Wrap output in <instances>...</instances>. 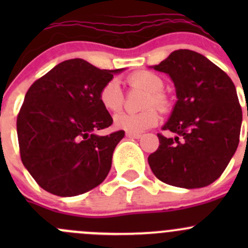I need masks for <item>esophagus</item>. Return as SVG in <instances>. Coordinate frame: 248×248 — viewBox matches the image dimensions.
<instances>
[{
	"instance_id": "1",
	"label": "esophagus",
	"mask_w": 248,
	"mask_h": 248,
	"mask_svg": "<svg viewBox=\"0 0 248 248\" xmlns=\"http://www.w3.org/2000/svg\"><path fill=\"white\" fill-rule=\"evenodd\" d=\"M127 138H133V139H140L141 138V134L139 133H126Z\"/></svg>"
}]
</instances>
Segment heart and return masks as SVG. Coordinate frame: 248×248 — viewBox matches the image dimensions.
Returning <instances> with one entry per match:
<instances>
[{
	"label": "heart",
	"instance_id": "obj_1",
	"mask_svg": "<svg viewBox=\"0 0 248 248\" xmlns=\"http://www.w3.org/2000/svg\"><path fill=\"white\" fill-rule=\"evenodd\" d=\"M128 82L132 86L140 87L149 92L145 108L157 107L161 110H167L170 106V99L163 92L164 81L158 74L150 71H138L128 77ZM98 101L104 109L115 112L122 108L124 94L117 80L111 79L101 87L98 92ZM159 121V115L155 108L145 109L138 114L131 112H119L114 116V126L117 129L126 131L128 133H140V132L155 127Z\"/></svg>",
	"mask_w": 248,
	"mask_h": 248
}]
</instances>
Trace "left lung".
I'll use <instances>...</instances> for the list:
<instances>
[{
    "label": "left lung",
    "instance_id": "obj_1",
    "mask_svg": "<svg viewBox=\"0 0 248 248\" xmlns=\"http://www.w3.org/2000/svg\"><path fill=\"white\" fill-rule=\"evenodd\" d=\"M154 69L174 81L177 101L147 158L155 176L182 188L216 181L237 149L242 122L234 82L210 60L188 49L172 51ZM248 115V110H247Z\"/></svg>",
    "mask_w": 248,
    "mask_h": 248
}]
</instances>
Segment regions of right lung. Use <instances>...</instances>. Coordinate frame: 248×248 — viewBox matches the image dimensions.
<instances>
[{"label":"right lung","mask_w":248,"mask_h":248,"mask_svg":"<svg viewBox=\"0 0 248 248\" xmlns=\"http://www.w3.org/2000/svg\"><path fill=\"white\" fill-rule=\"evenodd\" d=\"M122 69H99L81 59L61 62L26 92L17 114L20 157L49 193L74 197L104 181L124 131L97 136L112 119L98 92Z\"/></svg>","instance_id":"add662e5"}]
</instances>
